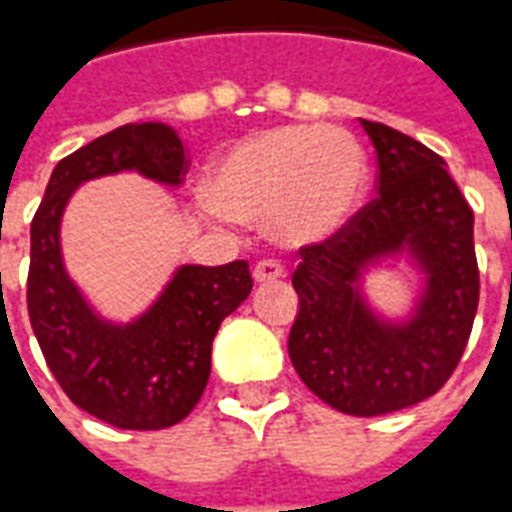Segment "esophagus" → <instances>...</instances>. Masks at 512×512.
Here are the masks:
<instances>
[{"label": "esophagus", "mask_w": 512, "mask_h": 512, "mask_svg": "<svg viewBox=\"0 0 512 512\" xmlns=\"http://www.w3.org/2000/svg\"><path fill=\"white\" fill-rule=\"evenodd\" d=\"M285 275V269L277 264L275 259H261L256 267H253V280L256 283H272V280H280Z\"/></svg>", "instance_id": "esophagus-1"}]
</instances>
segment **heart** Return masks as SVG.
<instances>
[{
    "label": "heart",
    "instance_id": "heart-1",
    "mask_svg": "<svg viewBox=\"0 0 512 512\" xmlns=\"http://www.w3.org/2000/svg\"><path fill=\"white\" fill-rule=\"evenodd\" d=\"M368 189L358 138L323 125H283L237 141L213 162L205 197L213 211L264 224L285 245L336 237Z\"/></svg>",
    "mask_w": 512,
    "mask_h": 512
}]
</instances>
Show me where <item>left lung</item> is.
I'll return each instance as SVG.
<instances>
[{"mask_svg":"<svg viewBox=\"0 0 512 512\" xmlns=\"http://www.w3.org/2000/svg\"><path fill=\"white\" fill-rule=\"evenodd\" d=\"M360 125L376 149L379 194L339 235L299 251L288 355L328 406L379 417L430 398L454 374L478 310V261L473 211L443 157L382 122ZM400 255L426 283L407 318L390 321L359 283L368 268Z\"/></svg>","mask_w":512,"mask_h":512,"instance_id":"obj_1","label":"left lung"}]
</instances>
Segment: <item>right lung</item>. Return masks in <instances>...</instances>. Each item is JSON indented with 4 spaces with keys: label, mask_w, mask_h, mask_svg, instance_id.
Returning a JSON list of instances; mask_svg holds the SVG:
<instances>
[{
    "label": "right lung",
    "mask_w": 512,
    "mask_h": 512,
    "mask_svg": "<svg viewBox=\"0 0 512 512\" xmlns=\"http://www.w3.org/2000/svg\"><path fill=\"white\" fill-rule=\"evenodd\" d=\"M136 170L178 186L186 154L165 122H130L55 165L31 221L29 320L47 366L71 403L120 430H165L197 406L221 320L248 299V261L184 264L152 307L130 323L101 318L71 280L61 219L85 181Z\"/></svg>",
    "instance_id": "obj_1"
}]
</instances>
